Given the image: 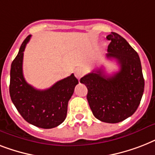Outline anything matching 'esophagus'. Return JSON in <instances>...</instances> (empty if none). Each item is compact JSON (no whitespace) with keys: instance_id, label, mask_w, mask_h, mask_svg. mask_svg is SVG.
<instances>
[{"instance_id":"1","label":"esophagus","mask_w":155,"mask_h":155,"mask_svg":"<svg viewBox=\"0 0 155 155\" xmlns=\"http://www.w3.org/2000/svg\"><path fill=\"white\" fill-rule=\"evenodd\" d=\"M84 74H85L84 70L82 69V68H78V69H76L75 71V75L76 76V78H77L78 80H80V78L82 77L83 75H84Z\"/></svg>"}]
</instances>
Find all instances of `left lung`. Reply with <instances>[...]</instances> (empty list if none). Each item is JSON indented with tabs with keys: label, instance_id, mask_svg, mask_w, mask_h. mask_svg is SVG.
Returning <instances> with one entry per match:
<instances>
[{
	"label": "left lung",
	"instance_id": "left-lung-1",
	"mask_svg": "<svg viewBox=\"0 0 155 155\" xmlns=\"http://www.w3.org/2000/svg\"><path fill=\"white\" fill-rule=\"evenodd\" d=\"M106 57L114 58L119 71L106 75L102 68L80 79L87 88V99L95 117L106 123H118L137 110L144 92L145 81L139 56L126 40L112 32Z\"/></svg>",
	"mask_w": 155,
	"mask_h": 155
}]
</instances>
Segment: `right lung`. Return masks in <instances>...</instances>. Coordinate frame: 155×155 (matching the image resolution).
<instances>
[{
  "instance_id": "right-lung-1",
  "label": "right lung",
  "mask_w": 155,
  "mask_h": 155,
  "mask_svg": "<svg viewBox=\"0 0 155 155\" xmlns=\"http://www.w3.org/2000/svg\"><path fill=\"white\" fill-rule=\"evenodd\" d=\"M22 42L11 64L9 94L13 104L27 122L42 129H51L64 121L69 100L79 81L74 74L45 90H38L25 81L22 71L23 54L30 39Z\"/></svg>"
}]
</instances>
